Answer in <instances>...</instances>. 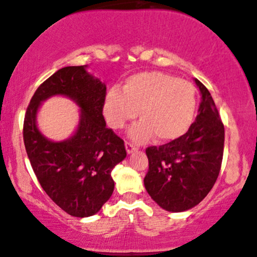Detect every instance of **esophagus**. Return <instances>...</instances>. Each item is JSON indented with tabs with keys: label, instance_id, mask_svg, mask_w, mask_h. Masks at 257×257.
I'll use <instances>...</instances> for the list:
<instances>
[{
	"label": "esophagus",
	"instance_id": "esophagus-1",
	"mask_svg": "<svg viewBox=\"0 0 257 257\" xmlns=\"http://www.w3.org/2000/svg\"><path fill=\"white\" fill-rule=\"evenodd\" d=\"M137 149H138V146L135 145V144L131 143V141H125V150H126V152L132 153L133 151H134V150H137Z\"/></svg>",
	"mask_w": 257,
	"mask_h": 257
}]
</instances>
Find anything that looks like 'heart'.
Instances as JSON below:
<instances>
[{
	"label": "heart",
	"instance_id": "obj_1",
	"mask_svg": "<svg viewBox=\"0 0 257 257\" xmlns=\"http://www.w3.org/2000/svg\"><path fill=\"white\" fill-rule=\"evenodd\" d=\"M140 116L131 129L138 143L173 141L190 128L196 111V90L190 82L164 72H141L125 81L122 91L110 90L105 98L104 113L112 128L120 129Z\"/></svg>",
	"mask_w": 257,
	"mask_h": 257
}]
</instances>
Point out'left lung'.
Masks as SVG:
<instances>
[{
  "instance_id": "8db88e82",
  "label": "left lung",
  "mask_w": 257,
  "mask_h": 257,
  "mask_svg": "<svg viewBox=\"0 0 257 257\" xmlns=\"http://www.w3.org/2000/svg\"><path fill=\"white\" fill-rule=\"evenodd\" d=\"M194 81L202 94L196 120L182 137L146 149L147 193L161 208L173 213L199 204L216 182L222 163L223 123L211 94L202 82Z\"/></svg>"
}]
</instances>
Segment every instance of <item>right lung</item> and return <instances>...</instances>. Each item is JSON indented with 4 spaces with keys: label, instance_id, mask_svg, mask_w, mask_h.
Returning a JSON list of instances; mask_svg holds the SVG:
<instances>
[{
    "label": "right lung",
    "instance_id": "obj_1",
    "mask_svg": "<svg viewBox=\"0 0 257 257\" xmlns=\"http://www.w3.org/2000/svg\"><path fill=\"white\" fill-rule=\"evenodd\" d=\"M65 95L81 107V120L69 141L54 143L40 134L36 113L40 102ZM106 85L85 71L66 66L47 78L26 108L23 138L35 175L44 192L67 214L87 217L96 214L114 188L111 172L125 158L124 141L106 126Z\"/></svg>",
    "mask_w": 257,
    "mask_h": 257
}]
</instances>
